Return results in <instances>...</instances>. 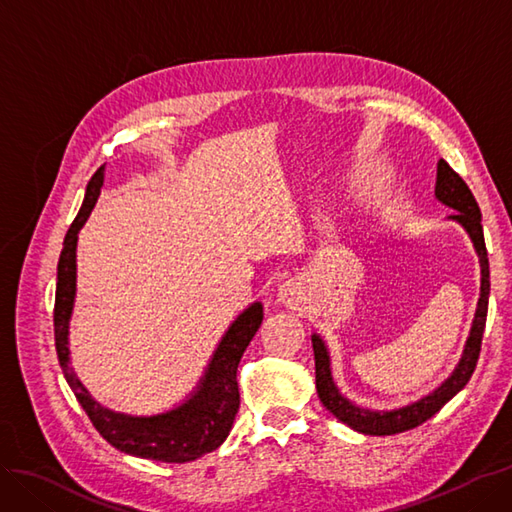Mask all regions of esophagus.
Listing matches in <instances>:
<instances>
[{
	"label": "esophagus",
	"instance_id": "34e87169",
	"mask_svg": "<svg viewBox=\"0 0 512 512\" xmlns=\"http://www.w3.org/2000/svg\"><path fill=\"white\" fill-rule=\"evenodd\" d=\"M277 299L288 309H301L309 301V294L299 280H288L277 290Z\"/></svg>",
	"mask_w": 512,
	"mask_h": 512
}]
</instances>
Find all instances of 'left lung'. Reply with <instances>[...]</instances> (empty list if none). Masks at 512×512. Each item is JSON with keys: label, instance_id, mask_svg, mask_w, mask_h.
Returning a JSON list of instances; mask_svg holds the SVG:
<instances>
[{"label": "left lung", "instance_id": "8db88e82", "mask_svg": "<svg viewBox=\"0 0 512 512\" xmlns=\"http://www.w3.org/2000/svg\"><path fill=\"white\" fill-rule=\"evenodd\" d=\"M436 196L444 205L453 207L457 211L451 215V218L468 230V235L474 241V247L480 258V273H483V280H480V299H478L472 331L468 337L466 350H463L461 361L453 371V376L448 378L438 391H433L431 395L416 401L412 406L399 408L393 412L363 410L359 406L350 404L346 397L339 395L337 386L333 384V378H331L329 352L324 348L322 339L318 335L312 337L314 359H316V389H318L320 401L324 404V408L339 418V421L346 423L354 431L367 433V436H393V433H401V431L423 425L446 404L448 399H453L463 386L468 384L478 363L480 344H483V333H485V322H487V307H489V258H487V247L483 237V224H480V209L474 194L468 188V183L463 181L444 160L438 162Z\"/></svg>", "mask_w": 512, "mask_h": 512}]
</instances>
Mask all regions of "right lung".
Instances as JSON below:
<instances>
[{"label":"right lung","mask_w":512,"mask_h":512,"mask_svg":"<svg viewBox=\"0 0 512 512\" xmlns=\"http://www.w3.org/2000/svg\"><path fill=\"white\" fill-rule=\"evenodd\" d=\"M102 181L104 168L100 166L87 183L83 207L68 228L64 250L59 256L53 309L57 359L89 421L117 451L166 463L194 461L215 451L228 436L232 421L239 412L237 367L245 348L250 346L252 337L260 329L265 314H262V305L254 303L232 322V327L226 331L218 350L213 354L198 391L183 406L158 416H126L96 404L70 367L68 322L76 292V239H79V230L96 205Z\"/></svg>","instance_id":"obj_1"}]
</instances>
